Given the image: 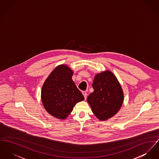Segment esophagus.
Wrapping results in <instances>:
<instances>
[{
	"instance_id": "1",
	"label": "esophagus",
	"mask_w": 159,
	"mask_h": 159,
	"mask_svg": "<svg viewBox=\"0 0 159 159\" xmlns=\"http://www.w3.org/2000/svg\"><path fill=\"white\" fill-rule=\"evenodd\" d=\"M82 93H83V95H84V98H85V100H86V97H87V93H86V91H83Z\"/></svg>"
}]
</instances>
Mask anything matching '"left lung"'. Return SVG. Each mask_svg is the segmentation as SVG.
Segmentation results:
<instances>
[{"mask_svg": "<svg viewBox=\"0 0 159 159\" xmlns=\"http://www.w3.org/2000/svg\"><path fill=\"white\" fill-rule=\"evenodd\" d=\"M93 92L87 98L92 111L100 121L113 116L120 109L124 101L121 84L111 71L95 75L92 84Z\"/></svg>", "mask_w": 159, "mask_h": 159, "instance_id": "8db88e82", "label": "left lung"}]
</instances>
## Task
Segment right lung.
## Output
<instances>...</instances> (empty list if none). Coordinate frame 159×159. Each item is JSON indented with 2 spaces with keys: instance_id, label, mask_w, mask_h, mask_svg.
<instances>
[{
  "instance_id": "obj_1",
  "label": "right lung",
  "mask_w": 159,
  "mask_h": 159,
  "mask_svg": "<svg viewBox=\"0 0 159 159\" xmlns=\"http://www.w3.org/2000/svg\"><path fill=\"white\" fill-rule=\"evenodd\" d=\"M73 71L66 65L56 67L48 76L41 90V100L49 114L65 120L75 104L84 97L72 80Z\"/></svg>"
}]
</instances>
